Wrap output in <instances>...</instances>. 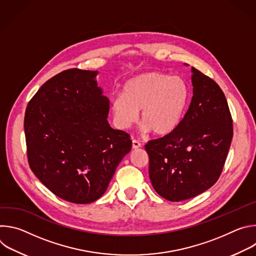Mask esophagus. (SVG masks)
<instances>
[{"label":"esophagus","instance_id":"obj_1","mask_svg":"<svg viewBox=\"0 0 256 256\" xmlns=\"http://www.w3.org/2000/svg\"><path fill=\"white\" fill-rule=\"evenodd\" d=\"M132 149H138L140 147V142L136 140H132Z\"/></svg>","mask_w":256,"mask_h":256}]
</instances>
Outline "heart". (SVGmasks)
Returning <instances> with one entry per match:
<instances>
[{"label": "heart", "mask_w": 256, "mask_h": 256, "mask_svg": "<svg viewBox=\"0 0 256 256\" xmlns=\"http://www.w3.org/2000/svg\"><path fill=\"white\" fill-rule=\"evenodd\" d=\"M188 100V88L181 78L158 72H146L128 81L124 94L114 97L112 118L118 128L128 130L142 110L140 130L166 136L180 124Z\"/></svg>", "instance_id": "1"}]
</instances>
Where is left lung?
I'll list each match as a JSON object with an SVG mask.
<instances>
[{
	"instance_id": "obj_1",
	"label": "left lung",
	"mask_w": 256,
	"mask_h": 256,
	"mask_svg": "<svg viewBox=\"0 0 256 256\" xmlns=\"http://www.w3.org/2000/svg\"><path fill=\"white\" fill-rule=\"evenodd\" d=\"M192 72L194 95L186 116L171 134L144 146L152 186L170 202L190 200L216 184L233 138L220 86L194 66Z\"/></svg>"
}]
</instances>
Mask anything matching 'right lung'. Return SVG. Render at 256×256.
I'll use <instances>...</instances> for the list:
<instances>
[{
  "instance_id": "1",
  "label": "right lung",
  "mask_w": 256,
  "mask_h": 256,
  "mask_svg": "<svg viewBox=\"0 0 256 256\" xmlns=\"http://www.w3.org/2000/svg\"><path fill=\"white\" fill-rule=\"evenodd\" d=\"M98 70L70 68L46 82L27 105L24 132L32 172L52 194L90 204L106 192L130 151V136L108 124Z\"/></svg>"
}]
</instances>
